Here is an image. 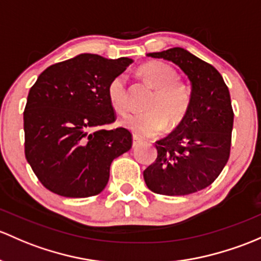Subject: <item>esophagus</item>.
Segmentation results:
<instances>
[{"label": "esophagus", "mask_w": 261, "mask_h": 261, "mask_svg": "<svg viewBox=\"0 0 261 261\" xmlns=\"http://www.w3.org/2000/svg\"><path fill=\"white\" fill-rule=\"evenodd\" d=\"M140 144H141V140H140L138 136H134V138H133V146L136 147V146H139Z\"/></svg>", "instance_id": "esophagus-1"}]
</instances>
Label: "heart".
<instances>
[{
  "instance_id": "1",
  "label": "heart",
  "mask_w": 261,
  "mask_h": 261,
  "mask_svg": "<svg viewBox=\"0 0 261 261\" xmlns=\"http://www.w3.org/2000/svg\"><path fill=\"white\" fill-rule=\"evenodd\" d=\"M139 73L155 91L146 103L149 110L128 115L122 125L138 138L156 135L165 125L169 128L179 126L190 110L193 100L190 86L179 80L175 68L161 61H150L140 66ZM108 98L116 114L125 115L127 112L128 91L125 75H117L110 81Z\"/></svg>"
}]
</instances>
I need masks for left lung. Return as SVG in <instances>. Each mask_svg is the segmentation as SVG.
I'll use <instances>...</instances> for the list:
<instances>
[{
  "label": "left lung",
  "mask_w": 261,
  "mask_h": 261,
  "mask_svg": "<svg viewBox=\"0 0 261 261\" xmlns=\"http://www.w3.org/2000/svg\"><path fill=\"white\" fill-rule=\"evenodd\" d=\"M174 62L191 82L190 110L166 138L156 141L158 158L144 171L156 194L180 196L207 188L230 156L234 112L229 89L214 66L181 47L147 54Z\"/></svg>",
  "instance_id": "left-lung-1"
}]
</instances>
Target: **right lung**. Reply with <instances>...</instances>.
<instances>
[{"label":"right lung","mask_w":261,"mask_h":261,"mask_svg":"<svg viewBox=\"0 0 261 261\" xmlns=\"http://www.w3.org/2000/svg\"><path fill=\"white\" fill-rule=\"evenodd\" d=\"M133 60L81 54L46 68L30 89L23 112L24 155L43 186L65 197H89L108 185L114 159L128 151L127 128L115 121L110 81Z\"/></svg>","instance_id":"1"}]
</instances>
